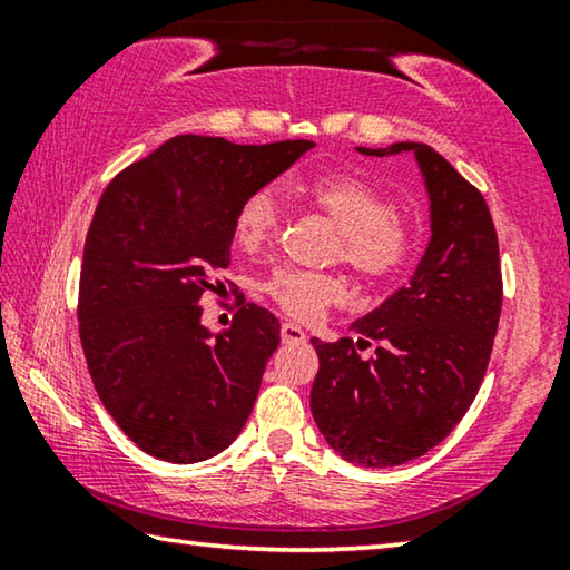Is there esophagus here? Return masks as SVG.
Here are the masks:
<instances>
[{
    "instance_id": "1",
    "label": "esophagus",
    "mask_w": 570,
    "mask_h": 570,
    "mask_svg": "<svg viewBox=\"0 0 570 570\" xmlns=\"http://www.w3.org/2000/svg\"><path fill=\"white\" fill-rule=\"evenodd\" d=\"M282 342L284 344H302V342H306V332L302 330V326L284 322L282 324Z\"/></svg>"
}]
</instances>
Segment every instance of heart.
Returning a JSON list of instances; mask_svg holds the SVG:
<instances>
[{"label":"heart","instance_id":"1","mask_svg":"<svg viewBox=\"0 0 570 570\" xmlns=\"http://www.w3.org/2000/svg\"><path fill=\"white\" fill-rule=\"evenodd\" d=\"M304 196L332 220L342 236V262L366 282H384L407 262L410 228L392 214V204L372 183L350 173H326L306 180ZM278 206L272 190H256L240 204L234 238L244 250H256L274 236ZM268 294L298 320H312L342 296V284L324 274L282 272L268 282Z\"/></svg>","mask_w":570,"mask_h":570}]
</instances>
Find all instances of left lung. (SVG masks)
Here are the masks:
<instances>
[{"label":"left lung","mask_w":570,"mask_h":570,"mask_svg":"<svg viewBox=\"0 0 570 570\" xmlns=\"http://www.w3.org/2000/svg\"><path fill=\"white\" fill-rule=\"evenodd\" d=\"M362 156L412 153L428 193L430 240L410 284L350 324L356 342L312 340L320 372L312 414L330 448L362 468H394L445 440L475 400L498 332L503 278L482 193L435 148L392 142ZM377 341L375 354L355 352Z\"/></svg>","instance_id":"left-lung-1"}]
</instances>
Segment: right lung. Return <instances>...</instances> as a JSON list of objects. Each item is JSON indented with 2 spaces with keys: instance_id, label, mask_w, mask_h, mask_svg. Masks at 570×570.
I'll return each mask as SVG.
<instances>
[{
  "instance_id": "add662e5",
  "label": "right lung",
  "mask_w": 570,
  "mask_h": 570,
  "mask_svg": "<svg viewBox=\"0 0 570 570\" xmlns=\"http://www.w3.org/2000/svg\"><path fill=\"white\" fill-rule=\"evenodd\" d=\"M312 148L178 135L105 188L85 238L80 342L105 410L148 455L190 465L244 430L282 326L246 304L214 332L200 302L230 266L240 204Z\"/></svg>"
}]
</instances>
